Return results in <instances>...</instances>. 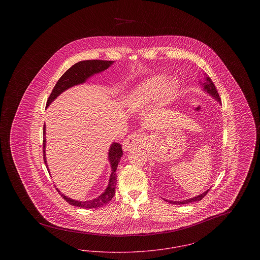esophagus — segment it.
Wrapping results in <instances>:
<instances>
[{
	"mask_svg": "<svg viewBox=\"0 0 260 260\" xmlns=\"http://www.w3.org/2000/svg\"><path fill=\"white\" fill-rule=\"evenodd\" d=\"M146 143L145 137L142 135H131L123 141L124 151H131L133 149L142 148Z\"/></svg>",
	"mask_w": 260,
	"mask_h": 260,
	"instance_id": "esophagus-1",
	"label": "esophagus"
}]
</instances>
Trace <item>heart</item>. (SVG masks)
Wrapping results in <instances>:
<instances>
[{"label": "heart", "mask_w": 260, "mask_h": 260, "mask_svg": "<svg viewBox=\"0 0 260 260\" xmlns=\"http://www.w3.org/2000/svg\"><path fill=\"white\" fill-rule=\"evenodd\" d=\"M180 84L176 79L166 80L162 76H153L145 80L134 93V104L137 107L148 106L159 99L162 105L172 103L179 91Z\"/></svg>", "instance_id": "obj_1"}]
</instances>
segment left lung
Masks as SVG:
<instances>
[{"label":"left lung","mask_w":260,"mask_h":260,"mask_svg":"<svg viewBox=\"0 0 260 260\" xmlns=\"http://www.w3.org/2000/svg\"><path fill=\"white\" fill-rule=\"evenodd\" d=\"M203 86H204V90H205V92H207V93H209L211 98H213V99H215L218 103H221V100H220V98H219V94H218V92H217V90H216V88H215V86H214V84L212 83V81L210 80V77L208 76V75L204 74V84H203ZM209 190L210 189H208L207 191H205L204 193H202V194H200L198 196H195V197H193V198L190 199H186V200H183V201H171V200H165V201H168L169 203H171V204H174V205H184V204H190V203H194V202H199V201H201L202 199L204 198L206 195H207V193L209 192Z\"/></svg>","instance_id":"obj_1"}]
</instances>
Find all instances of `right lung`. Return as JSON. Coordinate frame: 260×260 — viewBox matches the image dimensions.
<instances>
[{
    "mask_svg": "<svg viewBox=\"0 0 260 260\" xmlns=\"http://www.w3.org/2000/svg\"><path fill=\"white\" fill-rule=\"evenodd\" d=\"M114 61H108V60H84V61L77 62L72 67H70L64 74L62 75L60 79L57 81L55 87H53L50 98L47 101V107L50 106V103L56 99L59 94H61L63 91L70 87L81 85L86 83L88 78H90L93 75L99 74L106 70L111 66ZM44 140H43V152H44V161L47 166V169L50 173L48 164H47V159H46V124L44 125ZM123 156V150H122V145L113 142L109 148L108 152V161L110 162L111 166V175L109 178L108 185L104 192L100 194L99 197L88 200V201H77L74 199L69 198L65 196L63 193H61L58 188H56L57 192L61 195L62 198L64 199L67 203H69L71 206H75L78 208L82 209H94V208H100L106 205L108 202L111 201L112 198L115 195V188H116V183H117V175H116V171L118 168V165L121 160V157Z\"/></svg>",
    "mask_w": 260,
    "mask_h": 260,
    "instance_id": "right-lung-1",
    "label": "right lung"
}]
</instances>
